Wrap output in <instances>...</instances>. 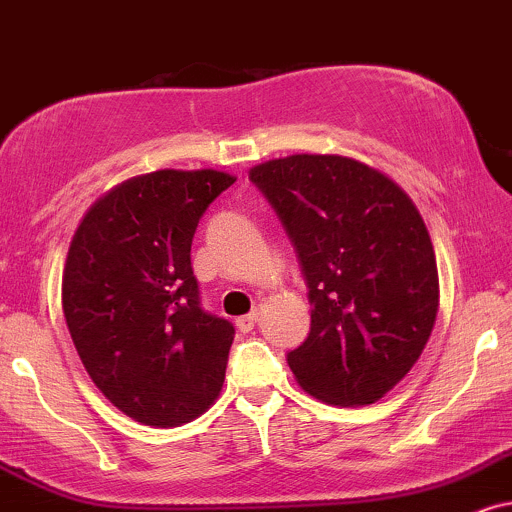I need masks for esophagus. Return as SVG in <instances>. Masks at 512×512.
Masks as SVG:
<instances>
[{
	"instance_id": "obj_1",
	"label": "esophagus",
	"mask_w": 512,
	"mask_h": 512,
	"mask_svg": "<svg viewBox=\"0 0 512 512\" xmlns=\"http://www.w3.org/2000/svg\"><path fill=\"white\" fill-rule=\"evenodd\" d=\"M257 315H260V312H257V310H252L250 315H243V317H238V319H236V326H238V331H243V334H250V331L255 329V324H257Z\"/></svg>"
}]
</instances>
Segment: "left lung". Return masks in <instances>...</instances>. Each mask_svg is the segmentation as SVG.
<instances>
[{
  "label": "left lung",
  "instance_id": "left-lung-1",
  "mask_svg": "<svg viewBox=\"0 0 512 512\" xmlns=\"http://www.w3.org/2000/svg\"><path fill=\"white\" fill-rule=\"evenodd\" d=\"M250 181L291 238L312 305L288 367L324 403H374L422 355L439 310L420 212L389 176L338 155L272 159Z\"/></svg>",
  "mask_w": 512,
  "mask_h": 512
}]
</instances>
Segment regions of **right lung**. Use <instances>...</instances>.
Wrapping results in <instances>:
<instances>
[{"label":"right lung","instance_id":"obj_1","mask_svg":"<svg viewBox=\"0 0 512 512\" xmlns=\"http://www.w3.org/2000/svg\"><path fill=\"white\" fill-rule=\"evenodd\" d=\"M236 178L174 171L131 178L97 200L66 257L61 305L90 379L121 412L176 427L219 396L236 336L202 310L190 245Z\"/></svg>","mask_w":512,"mask_h":512}]
</instances>
